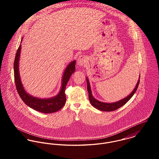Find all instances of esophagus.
I'll use <instances>...</instances> for the list:
<instances>
[{"label": "esophagus", "mask_w": 159, "mask_h": 159, "mask_svg": "<svg viewBox=\"0 0 159 159\" xmlns=\"http://www.w3.org/2000/svg\"><path fill=\"white\" fill-rule=\"evenodd\" d=\"M88 58L84 56H80L78 58L77 63H78V65L80 66H81V67L84 66L88 64Z\"/></svg>", "instance_id": "esophagus-1"}]
</instances>
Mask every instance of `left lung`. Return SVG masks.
Instances as JSON below:
<instances>
[{
    "instance_id": "8db88e82",
    "label": "left lung",
    "mask_w": 159,
    "mask_h": 159,
    "mask_svg": "<svg viewBox=\"0 0 159 159\" xmlns=\"http://www.w3.org/2000/svg\"><path fill=\"white\" fill-rule=\"evenodd\" d=\"M139 78H140V76H139V80L137 82L136 86L134 88V91H132L127 97H126L124 98H123L119 101H117L116 102L110 103H105V102H102L100 101H98L92 96L90 83H89L88 78H86L87 88H88V91L89 93V99L91 102V105L94 108H97V110H99L103 111H113L116 110H117L118 108H119L121 107H122L123 105H124L134 95V93H135V92L137 90V88H138L139 83Z\"/></svg>"
}]
</instances>
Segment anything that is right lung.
I'll return each instance as SVG.
<instances>
[{
  "label": "right lung",
  "instance_id": "1",
  "mask_svg": "<svg viewBox=\"0 0 159 159\" xmlns=\"http://www.w3.org/2000/svg\"><path fill=\"white\" fill-rule=\"evenodd\" d=\"M23 38L21 39L22 42ZM21 49L20 45L16 54L14 62V77L15 83L19 95L23 102L27 106L37 111L43 113H52L60 110L66 102L65 91L68 80L75 71L76 61L71 62L66 67L62 79V86L59 93L54 97L49 98H39L30 95L25 91L19 72V61Z\"/></svg>",
  "mask_w": 159,
  "mask_h": 159
}]
</instances>
